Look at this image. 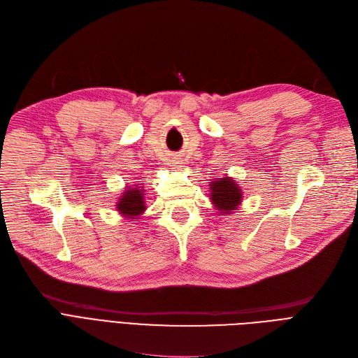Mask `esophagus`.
Here are the masks:
<instances>
[{
    "instance_id": "obj_1",
    "label": "esophagus",
    "mask_w": 358,
    "mask_h": 358,
    "mask_svg": "<svg viewBox=\"0 0 358 358\" xmlns=\"http://www.w3.org/2000/svg\"><path fill=\"white\" fill-rule=\"evenodd\" d=\"M172 166H175L176 169H182V167H183V163H182L180 159H176V160H173V164H172Z\"/></svg>"
}]
</instances>
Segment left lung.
<instances>
[{
    "label": "left lung",
    "instance_id": "left-lung-1",
    "mask_svg": "<svg viewBox=\"0 0 358 358\" xmlns=\"http://www.w3.org/2000/svg\"><path fill=\"white\" fill-rule=\"evenodd\" d=\"M211 201L218 211L229 214L237 210V206L242 202V191L239 185L230 178H221L210 183Z\"/></svg>",
    "mask_w": 358,
    "mask_h": 358
}]
</instances>
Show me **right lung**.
Wrapping results in <instances>:
<instances>
[{
    "label": "right lung",
    "instance_id": "right-lung-1",
    "mask_svg": "<svg viewBox=\"0 0 358 358\" xmlns=\"http://www.w3.org/2000/svg\"><path fill=\"white\" fill-rule=\"evenodd\" d=\"M144 189H140L137 185L135 188H127V191L119 198V202L116 203L117 211L128 218H135L141 215L145 211L144 203Z\"/></svg>",
    "mask_w": 358,
    "mask_h": 358
}]
</instances>
